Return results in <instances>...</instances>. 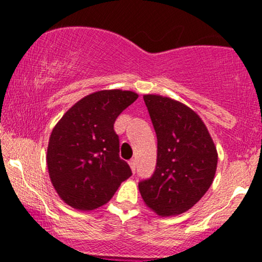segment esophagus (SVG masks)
I'll return each instance as SVG.
<instances>
[{
	"instance_id": "esophagus-1",
	"label": "esophagus",
	"mask_w": 262,
	"mask_h": 262,
	"mask_svg": "<svg viewBox=\"0 0 262 262\" xmlns=\"http://www.w3.org/2000/svg\"><path fill=\"white\" fill-rule=\"evenodd\" d=\"M129 166H130L132 171L135 172V169H137V161H135V159H132V160L129 161Z\"/></svg>"
}]
</instances>
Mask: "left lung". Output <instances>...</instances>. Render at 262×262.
I'll return each mask as SVG.
<instances>
[{
    "label": "left lung",
    "instance_id": "obj_1",
    "mask_svg": "<svg viewBox=\"0 0 262 262\" xmlns=\"http://www.w3.org/2000/svg\"><path fill=\"white\" fill-rule=\"evenodd\" d=\"M158 138L152 176L139 182L144 203L161 217L191 209L212 185L218 152L193 110L160 95H144Z\"/></svg>",
    "mask_w": 262,
    "mask_h": 262
}]
</instances>
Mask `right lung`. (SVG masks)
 Returning a JSON list of instances; mask_svg holds the SVG:
<instances>
[{
  "instance_id": "obj_1",
  "label": "right lung",
  "mask_w": 262,
  "mask_h": 262,
  "mask_svg": "<svg viewBox=\"0 0 262 262\" xmlns=\"http://www.w3.org/2000/svg\"><path fill=\"white\" fill-rule=\"evenodd\" d=\"M138 98L133 91L103 90L81 98L54 127L47 165L59 197L79 210L106 204L132 170L119 158L117 117Z\"/></svg>"
}]
</instances>
